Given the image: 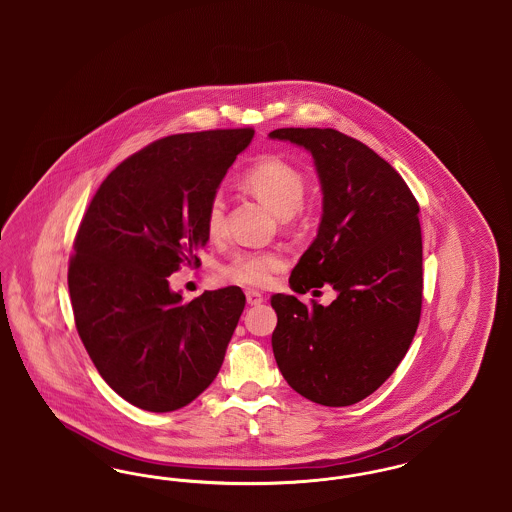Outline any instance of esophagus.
<instances>
[{"label":"esophagus","mask_w":512,"mask_h":512,"mask_svg":"<svg viewBox=\"0 0 512 512\" xmlns=\"http://www.w3.org/2000/svg\"><path fill=\"white\" fill-rule=\"evenodd\" d=\"M245 299H247V303H249L251 307L263 303V295L259 292H255V290H247V292H245Z\"/></svg>","instance_id":"1"}]
</instances>
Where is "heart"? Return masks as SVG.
<instances>
[{
  "mask_svg": "<svg viewBox=\"0 0 512 512\" xmlns=\"http://www.w3.org/2000/svg\"><path fill=\"white\" fill-rule=\"evenodd\" d=\"M245 186L268 205L278 217L295 215L305 199V178L290 163L268 157L247 169ZM205 226L211 238H220L226 230V203L222 195L211 197L205 213ZM284 259L276 251H236L222 267L219 274L242 286H267L272 274L280 270Z\"/></svg>",
  "mask_w": 512,
  "mask_h": 512,
  "instance_id": "1",
  "label": "heart"
}]
</instances>
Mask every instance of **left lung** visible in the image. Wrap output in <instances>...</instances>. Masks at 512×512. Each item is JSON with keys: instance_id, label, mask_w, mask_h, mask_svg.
<instances>
[{"instance_id": "left-lung-1", "label": "left lung", "mask_w": 512, "mask_h": 512, "mask_svg": "<svg viewBox=\"0 0 512 512\" xmlns=\"http://www.w3.org/2000/svg\"><path fill=\"white\" fill-rule=\"evenodd\" d=\"M268 138L305 147L322 190L317 238L293 268L290 286L315 293L330 284L338 293L328 307L272 295L274 359L303 397L347 407L390 378L416 334L422 309L418 203L388 161L334 128H278Z\"/></svg>"}]
</instances>
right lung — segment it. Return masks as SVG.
<instances>
[{
	"mask_svg": "<svg viewBox=\"0 0 512 512\" xmlns=\"http://www.w3.org/2000/svg\"><path fill=\"white\" fill-rule=\"evenodd\" d=\"M253 134L207 130L149 144L103 180L80 222L69 265L78 336L101 378L144 411H176L207 390L242 317L238 286L184 303L169 276L199 265L207 205Z\"/></svg>",
	"mask_w": 512,
	"mask_h": 512,
	"instance_id": "1",
	"label": "right lung"
}]
</instances>
